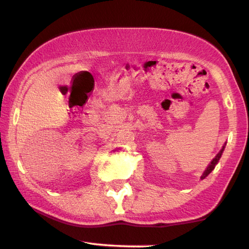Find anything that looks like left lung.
Returning a JSON list of instances; mask_svg holds the SVG:
<instances>
[{
  "instance_id": "obj_1",
  "label": "left lung",
  "mask_w": 249,
  "mask_h": 249,
  "mask_svg": "<svg viewBox=\"0 0 249 249\" xmlns=\"http://www.w3.org/2000/svg\"><path fill=\"white\" fill-rule=\"evenodd\" d=\"M223 150H225V145H223L222 149H221L220 151H219V153L216 155V157L213 159V160H212V162H211V164L208 165V167L206 168L205 172H204V174H203V176L201 177V179H204V178H205L206 176H208V175L212 173V170H213V168H215V166H216L217 163H218L219 159L221 158V154H222V152H223Z\"/></svg>"
}]
</instances>
